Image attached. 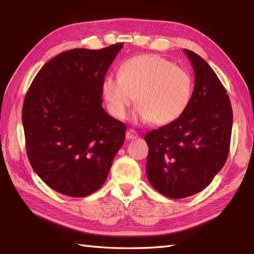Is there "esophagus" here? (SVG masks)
I'll return each instance as SVG.
<instances>
[{
  "label": "esophagus",
  "instance_id": "obj_1",
  "mask_svg": "<svg viewBox=\"0 0 254 254\" xmlns=\"http://www.w3.org/2000/svg\"><path fill=\"white\" fill-rule=\"evenodd\" d=\"M126 137H127V139H135V138L138 137V134L134 130H131V128H130V130L127 131Z\"/></svg>",
  "mask_w": 254,
  "mask_h": 254
}]
</instances>
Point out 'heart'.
Segmentation results:
<instances>
[{
	"instance_id": "obj_1",
	"label": "heart",
	"mask_w": 254,
	"mask_h": 254,
	"mask_svg": "<svg viewBox=\"0 0 254 254\" xmlns=\"http://www.w3.org/2000/svg\"><path fill=\"white\" fill-rule=\"evenodd\" d=\"M101 94L110 115L116 119H126L135 99L136 120L165 126L179 119L188 109L193 95V79L186 68L163 57L143 55L123 62L119 75L106 76Z\"/></svg>"
}]
</instances>
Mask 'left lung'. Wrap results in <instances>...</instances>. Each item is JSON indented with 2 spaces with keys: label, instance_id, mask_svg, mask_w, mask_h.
Returning <instances> with one entry per match:
<instances>
[{
  "label": "left lung",
  "instance_id": "1",
  "mask_svg": "<svg viewBox=\"0 0 254 254\" xmlns=\"http://www.w3.org/2000/svg\"><path fill=\"white\" fill-rule=\"evenodd\" d=\"M194 69V89L183 115L148 132L146 174L152 187L171 198L201 192L228 157L233 128L229 97L216 73L193 51L185 49Z\"/></svg>",
  "mask_w": 254,
  "mask_h": 254
}]
</instances>
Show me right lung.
<instances>
[{"mask_svg": "<svg viewBox=\"0 0 254 254\" xmlns=\"http://www.w3.org/2000/svg\"><path fill=\"white\" fill-rule=\"evenodd\" d=\"M123 44L73 49L47 62L23 106L26 152L47 186L84 197L104 185L127 127L102 108L101 84Z\"/></svg>", "mask_w": 254, "mask_h": 254, "instance_id": "right-lung-1", "label": "right lung"}]
</instances>
